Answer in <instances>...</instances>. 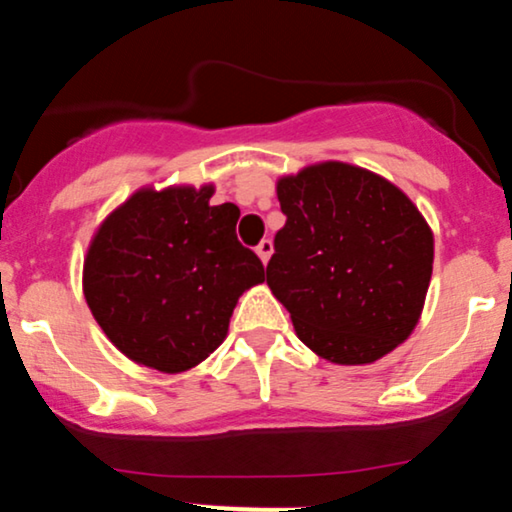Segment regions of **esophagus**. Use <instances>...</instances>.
<instances>
[{
    "mask_svg": "<svg viewBox=\"0 0 512 512\" xmlns=\"http://www.w3.org/2000/svg\"><path fill=\"white\" fill-rule=\"evenodd\" d=\"M255 252H257V255H260V260H262L264 264H267L269 257H272V252H274V243H272V240H269V238H264L262 243L255 248Z\"/></svg>",
    "mask_w": 512,
    "mask_h": 512,
    "instance_id": "esophagus-1",
    "label": "esophagus"
}]
</instances>
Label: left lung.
I'll list each match as a JSON object with an SVG mask.
<instances>
[{
	"instance_id": "8db88e82",
	"label": "left lung",
	"mask_w": 512,
	"mask_h": 512,
	"mask_svg": "<svg viewBox=\"0 0 512 512\" xmlns=\"http://www.w3.org/2000/svg\"><path fill=\"white\" fill-rule=\"evenodd\" d=\"M276 195L286 223L267 284L298 339L342 366L390 354L419 322L433 272L419 209L392 182L337 161L281 178Z\"/></svg>"
}]
</instances>
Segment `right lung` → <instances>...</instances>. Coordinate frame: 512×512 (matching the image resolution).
<instances>
[{
	"label": "right lung",
	"mask_w": 512,
	"mask_h": 512,
	"mask_svg": "<svg viewBox=\"0 0 512 512\" xmlns=\"http://www.w3.org/2000/svg\"><path fill=\"white\" fill-rule=\"evenodd\" d=\"M214 187L139 190L115 209L84 262V296L122 354L180 373L226 339L238 298L264 281L236 236L240 209L211 207Z\"/></svg>",
	"instance_id": "obj_1"
}]
</instances>
